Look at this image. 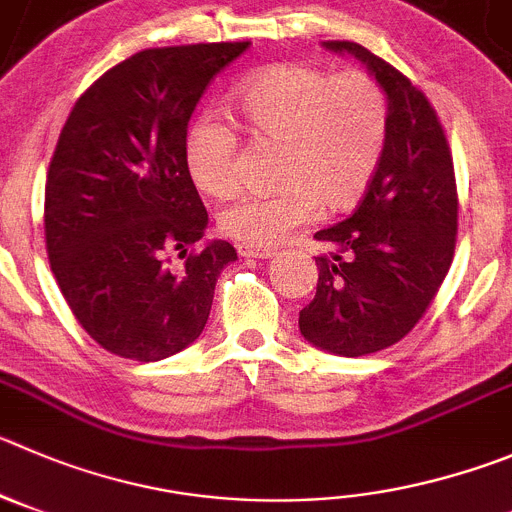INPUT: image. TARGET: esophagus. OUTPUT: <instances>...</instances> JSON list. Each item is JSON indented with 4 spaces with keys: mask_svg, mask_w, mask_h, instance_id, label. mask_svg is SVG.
<instances>
[{
    "mask_svg": "<svg viewBox=\"0 0 512 512\" xmlns=\"http://www.w3.org/2000/svg\"><path fill=\"white\" fill-rule=\"evenodd\" d=\"M237 250H240V255L247 257V260H270V257H275V250H270V247L240 245Z\"/></svg>",
    "mask_w": 512,
    "mask_h": 512,
    "instance_id": "obj_1",
    "label": "esophagus"
}]
</instances>
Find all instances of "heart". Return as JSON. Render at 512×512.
<instances>
[{"mask_svg":"<svg viewBox=\"0 0 512 512\" xmlns=\"http://www.w3.org/2000/svg\"><path fill=\"white\" fill-rule=\"evenodd\" d=\"M237 108L257 138L280 143L278 189L240 194L224 204L219 227L245 245H272L313 222L321 204L341 212L356 204L379 169L389 108L364 73L328 75L305 65H275L237 90ZM194 184L224 197L237 184V136L207 116L186 138Z\"/></svg>","mask_w":512,"mask_h":512,"instance_id":"obj_1","label":"heart"}]
</instances>
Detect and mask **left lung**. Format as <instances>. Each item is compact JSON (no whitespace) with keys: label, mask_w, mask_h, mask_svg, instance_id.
<instances>
[{"label":"left lung","mask_w":512,"mask_h":512,"mask_svg":"<svg viewBox=\"0 0 512 512\" xmlns=\"http://www.w3.org/2000/svg\"><path fill=\"white\" fill-rule=\"evenodd\" d=\"M356 57L379 83L389 133L356 212L315 232L318 288L300 310V336L333 356H366L407 336L452 265L457 189L437 113L412 80L358 42H323Z\"/></svg>","instance_id":"8db88e82"}]
</instances>
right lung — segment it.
I'll use <instances>...</instances> for the list:
<instances>
[{
    "mask_svg": "<svg viewBox=\"0 0 512 512\" xmlns=\"http://www.w3.org/2000/svg\"><path fill=\"white\" fill-rule=\"evenodd\" d=\"M250 42L156 47L95 80L62 126L45 184L52 275L88 336L161 361L202 336L229 242H202L207 209L186 166V126L214 75ZM179 251L185 265L171 268Z\"/></svg>",
    "mask_w": 512,
    "mask_h": 512,
    "instance_id": "add662e5",
    "label": "right lung"
}]
</instances>
